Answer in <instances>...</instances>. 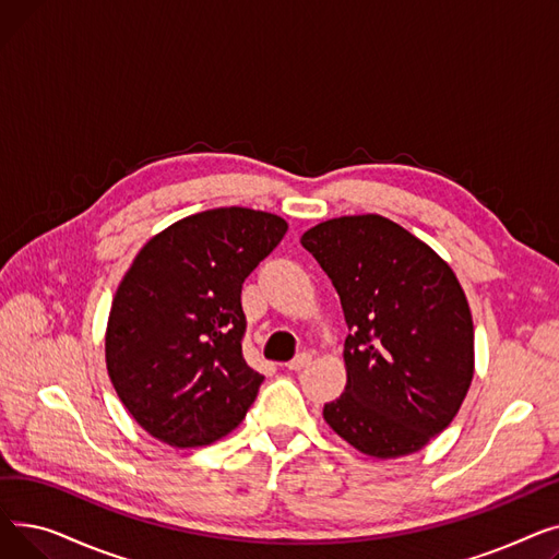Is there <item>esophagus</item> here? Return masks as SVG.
I'll use <instances>...</instances> for the list:
<instances>
[{
	"label": "esophagus",
	"instance_id": "obj_1",
	"mask_svg": "<svg viewBox=\"0 0 559 559\" xmlns=\"http://www.w3.org/2000/svg\"><path fill=\"white\" fill-rule=\"evenodd\" d=\"M312 362V356L310 354H299V356H295L292 358L289 362H287V369L289 371H301L304 367H308Z\"/></svg>",
	"mask_w": 559,
	"mask_h": 559
}]
</instances>
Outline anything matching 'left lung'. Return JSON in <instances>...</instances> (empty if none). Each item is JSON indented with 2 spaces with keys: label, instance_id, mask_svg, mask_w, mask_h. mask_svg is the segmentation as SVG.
Returning <instances> with one entry per match:
<instances>
[{
  "label": "left lung",
  "instance_id": "obj_1",
  "mask_svg": "<svg viewBox=\"0 0 559 559\" xmlns=\"http://www.w3.org/2000/svg\"><path fill=\"white\" fill-rule=\"evenodd\" d=\"M301 245L333 281L348 326L346 388L324 405L326 424L378 460L421 451L474 378V319L455 272L380 215L321 222Z\"/></svg>",
  "mask_w": 559,
  "mask_h": 559
}]
</instances>
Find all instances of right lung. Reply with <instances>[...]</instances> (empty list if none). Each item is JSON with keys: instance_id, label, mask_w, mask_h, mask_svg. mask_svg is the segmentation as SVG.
<instances>
[{"instance_id": "1", "label": "right lung", "mask_w": 559, "mask_h": 559, "mask_svg": "<svg viewBox=\"0 0 559 559\" xmlns=\"http://www.w3.org/2000/svg\"><path fill=\"white\" fill-rule=\"evenodd\" d=\"M278 215L215 209L174 222L133 258L112 297L106 369L131 417L176 449L238 428L262 376L242 356V283L283 240Z\"/></svg>"}]
</instances>
